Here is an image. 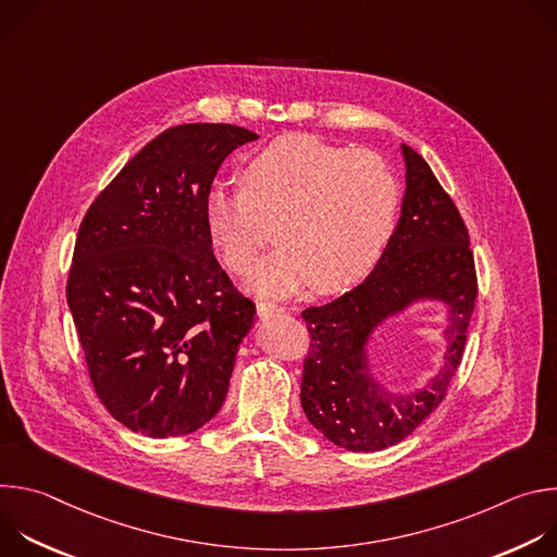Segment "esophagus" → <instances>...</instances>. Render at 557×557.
I'll use <instances>...</instances> for the list:
<instances>
[{
    "label": "esophagus",
    "instance_id": "esophagus-1",
    "mask_svg": "<svg viewBox=\"0 0 557 557\" xmlns=\"http://www.w3.org/2000/svg\"><path fill=\"white\" fill-rule=\"evenodd\" d=\"M286 312V308H282V306H277V304H269V301H262V304H258V314L260 317H273V314H284Z\"/></svg>",
    "mask_w": 557,
    "mask_h": 557
}]
</instances>
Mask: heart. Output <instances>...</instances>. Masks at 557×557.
<instances>
[{"label": "heart", "mask_w": 557, "mask_h": 557, "mask_svg": "<svg viewBox=\"0 0 557 557\" xmlns=\"http://www.w3.org/2000/svg\"><path fill=\"white\" fill-rule=\"evenodd\" d=\"M243 185L209 187L205 224L237 275L256 264L275 224L282 245L247 282L260 297H290L308 284L320 293L359 284L381 260L399 211V187L376 156L304 134L260 149Z\"/></svg>", "instance_id": "b5f03b06"}]
</instances>
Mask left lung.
I'll use <instances>...</instances> for the list:
<instances>
[{"label":"left lung","instance_id":"left-lung-1","mask_svg":"<svg viewBox=\"0 0 557 557\" xmlns=\"http://www.w3.org/2000/svg\"><path fill=\"white\" fill-rule=\"evenodd\" d=\"M401 215L372 273L339 299L301 312L310 355L301 408L314 430L350 451H379L410 436L445 399L465 350L475 271L465 222L423 156L401 143ZM446 312L440 368L419 386L394 388L370 370L375 333L419 305Z\"/></svg>","mask_w":557,"mask_h":557}]
</instances>
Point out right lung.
I'll use <instances>...</instances> for the list:
<instances>
[{
    "label": "right lung",
    "instance_id": "right-lung-1",
    "mask_svg": "<svg viewBox=\"0 0 557 557\" xmlns=\"http://www.w3.org/2000/svg\"><path fill=\"white\" fill-rule=\"evenodd\" d=\"M256 138L222 123L170 127L78 226L67 306L97 396L136 434H191L224 404L256 306L213 256L205 196L224 158Z\"/></svg>",
    "mask_w": 557,
    "mask_h": 557
}]
</instances>
